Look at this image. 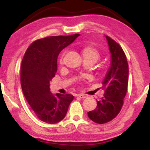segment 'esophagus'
<instances>
[{"label": "esophagus", "mask_w": 150, "mask_h": 150, "mask_svg": "<svg viewBox=\"0 0 150 150\" xmlns=\"http://www.w3.org/2000/svg\"><path fill=\"white\" fill-rule=\"evenodd\" d=\"M77 97H79V98H83V99H84V98H85L86 97L85 96V95H82V94H79V95H77Z\"/></svg>", "instance_id": "obj_1"}]
</instances>
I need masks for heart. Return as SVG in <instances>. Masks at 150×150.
Returning a JSON list of instances; mask_svg holds the SVG:
<instances>
[{
    "label": "heart",
    "mask_w": 150,
    "mask_h": 150,
    "mask_svg": "<svg viewBox=\"0 0 150 150\" xmlns=\"http://www.w3.org/2000/svg\"><path fill=\"white\" fill-rule=\"evenodd\" d=\"M81 55L84 60H90L93 63L100 59V54L98 50L91 46H84L81 50Z\"/></svg>",
    "instance_id": "1"
}]
</instances>
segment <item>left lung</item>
Returning <instances> with one entry per match:
<instances>
[{
	"label": "left lung",
	"instance_id": "8db88e82",
	"mask_svg": "<svg viewBox=\"0 0 150 150\" xmlns=\"http://www.w3.org/2000/svg\"><path fill=\"white\" fill-rule=\"evenodd\" d=\"M111 53V66L103 81L104 97L97 100L94 110L88 112L93 122L104 124L113 119L120 111L128 84L129 69L122 47L110 37L106 36Z\"/></svg>",
	"mask_w": 150,
	"mask_h": 150
}]
</instances>
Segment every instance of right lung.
<instances>
[{
	"instance_id": "obj_1",
	"label": "right lung",
	"mask_w": 150,
	"mask_h": 150,
	"mask_svg": "<svg viewBox=\"0 0 150 150\" xmlns=\"http://www.w3.org/2000/svg\"><path fill=\"white\" fill-rule=\"evenodd\" d=\"M80 35L52 36L37 40L25 53L21 68L22 92L39 119L47 124H55L65 117L72 95H53L50 81L57 70L60 52Z\"/></svg>"
}]
</instances>
